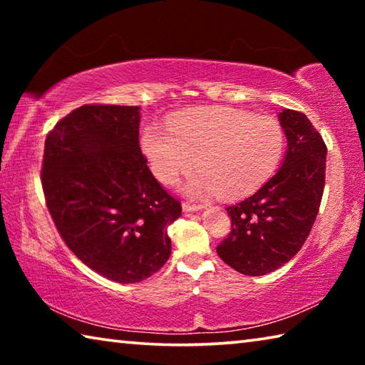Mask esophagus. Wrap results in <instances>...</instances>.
Wrapping results in <instances>:
<instances>
[{"label":"esophagus","mask_w":365,"mask_h":365,"mask_svg":"<svg viewBox=\"0 0 365 365\" xmlns=\"http://www.w3.org/2000/svg\"><path fill=\"white\" fill-rule=\"evenodd\" d=\"M182 209H183V212H196V211H201L202 206L201 205H191V202H183Z\"/></svg>","instance_id":"34e87169"}]
</instances>
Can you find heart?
I'll use <instances>...</instances> for the list:
<instances>
[{
    "mask_svg": "<svg viewBox=\"0 0 365 365\" xmlns=\"http://www.w3.org/2000/svg\"><path fill=\"white\" fill-rule=\"evenodd\" d=\"M283 132L279 123L232 108L193 110L170 117L168 128L150 125L141 150L156 180L174 185L197 169L185 185L190 196L225 200L255 193L280 164Z\"/></svg>",
    "mask_w": 365,
    "mask_h": 365,
    "instance_id": "1",
    "label": "heart"
}]
</instances>
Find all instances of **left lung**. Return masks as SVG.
I'll return each mask as SVG.
<instances>
[{
  "label": "left lung",
  "instance_id": "1",
  "mask_svg": "<svg viewBox=\"0 0 365 365\" xmlns=\"http://www.w3.org/2000/svg\"><path fill=\"white\" fill-rule=\"evenodd\" d=\"M287 154L279 172L255 195L227 207L232 232L217 255L240 274L259 277L280 269L304 245L325 187L327 146L307 117L279 114Z\"/></svg>",
  "mask_w": 365,
  "mask_h": 365
}]
</instances>
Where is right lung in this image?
Here are the masks:
<instances>
[{
	"mask_svg": "<svg viewBox=\"0 0 365 365\" xmlns=\"http://www.w3.org/2000/svg\"><path fill=\"white\" fill-rule=\"evenodd\" d=\"M140 117L138 106H80L48 133L43 156V191L59 235L117 283L145 280L168 262V227L182 214L141 154Z\"/></svg>",
	"mask_w": 365,
	"mask_h": 365,
	"instance_id": "add662e5",
	"label": "right lung"
}]
</instances>
